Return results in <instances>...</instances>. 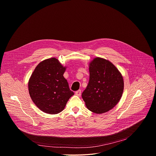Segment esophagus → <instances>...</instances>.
<instances>
[{
  "mask_svg": "<svg viewBox=\"0 0 156 156\" xmlns=\"http://www.w3.org/2000/svg\"><path fill=\"white\" fill-rule=\"evenodd\" d=\"M75 94L77 95V96H80L81 94V90H79L76 91L75 92Z\"/></svg>",
  "mask_w": 156,
  "mask_h": 156,
  "instance_id": "obj_1",
  "label": "esophagus"
}]
</instances>
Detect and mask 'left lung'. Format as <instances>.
Here are the masks:
<instances>
[{"label": "left lung", "mask_w": 156, "mask_h": 156, "mask_svg": "<svg viewBox=\"0 0 156 156\" xmlns=\"http://www.w3.org/2000/svg\"><path fill=\"white\" fill-rule=\"evenodd\" d=\"M90 80L82 98L87 108L102 114L114 108L124 90L123 77L118 69L108 60L94 58L89 63Z\"/></svg>", "instance_id": "8db88e82"}]
</instances>
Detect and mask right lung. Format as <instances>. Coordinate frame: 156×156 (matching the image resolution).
<instances>
[{
    "instance_id": "1",
    "label": "right lung",
    "mask_w": 156,
    "mask_h": 156,
    "mask_svg": "<svg viewBox=\"0 0 156 156\" xmlns=\"http://www.w3.org/2000/svg\"><path fill=\"white\" fill-rule=\"evenodd\" d=\"M66 68L58 59L48 58L38 63L29 79L28 87L32 101L47 114L62 112L74 94L63 76Z\"/></svg>"
}]
</instances>
